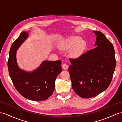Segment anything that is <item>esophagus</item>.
Returning <instances> with one entry per match:
<instances>
[{
    "label": "esophagus",
    "mask_w": 122,
    "mask_h": 122,
    "mask_svg": "<svg viewBox=\"0 0 122 122\" xmlns=\"http://www.w3.org/2000/svg\"><path fill=\"white\" fill-rule=\"evenodd\" d=\"M68 68V66L66 64H63V65H62V68H63V69L64 70L67 69Z\"/></svg>",
    "instance_id": "obj_1"
}]
</instances>
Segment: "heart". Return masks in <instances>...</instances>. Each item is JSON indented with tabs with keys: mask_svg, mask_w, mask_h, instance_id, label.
I'll use <instances>...</instances> for the list:
<instances>
[{
	"mask_svg": "<svg viewBox=\"0 0 122 122\" xmlns=\"http://www.w3.org/2000/svg\"><path fill=\"white\" fill-rule=\"evenodd\" d=\"M86 41L79 36H72L61 41L58 44L59 49L61 50H69L71 57L79 58L84 54L86 49Z\"/></svg>",
	"mask_w": 122,
	"mask_h": 122,
	"instance_id": "1",
	"label": "heart"
}]
</instances>
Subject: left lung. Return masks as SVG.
Wrapping results in <instances>:
<instances>
[{
    "label": "left lung",
    "mask_w": 122,
    "mask_h": 122,
    "mask_svg": "<svg viewBox=\"0 0 122 122\" xmlns=\"http://www.w3.org/2000/svg\"><path fill=\"white\" fill-rule=\"evenodd\" d=\"M96 36L94 49L76 59H70L72 87L80 97L89 98L105 91L111 83L116 61L113 46L102 32Z\"/></svg>",
    "instance_id": "left-lung-1"
}]
</instances>
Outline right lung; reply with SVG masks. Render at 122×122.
Wrapping results in <instances>:
<instances>
[{"label":"right lung","instance_id":"obj_1","mask_svg":"<svg viewBox=\"0 0 122 122\" xmlns=\"http://www.w3.org/2000/svg\"><path fill=\"white\" fill-rule=\"evenodd\" d=\"M29 37L23 31L12 44L8 61L9 73L13 85L25 98L34 101L47 99L55 89L56 77L61 72V61H43L36 69L28 72L20 69L17 63L16 51Z\"/></svg>","mask_w":122,"mask_h":122}]
</instances>
